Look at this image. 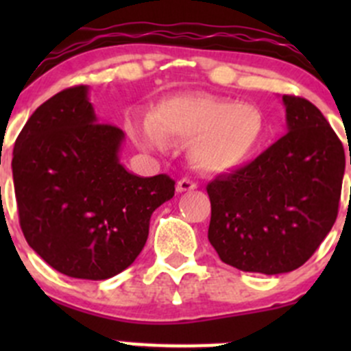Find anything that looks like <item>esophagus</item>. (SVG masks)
<instances>
[{"label":"esophagus","instance_id":"esophagus-1","mask_svg":"<svg viewBox=\"0 0 351 351\" xmlns=\"http://www.w3.org/2000/svg\"><path fill=\"white\" fill-rule=\"evenodd\" d=\"M197 189V183L190 178H182L176 183V192H192V190Z\"/></svg>","mask_w":351,"mask_h":351}]
</instances>
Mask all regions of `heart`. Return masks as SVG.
I'll use <instances>...</instances> for the list:
<instances>
[{"instance_id": "heart-1", "label": "heart", "mask_w": 351, "mask_h": 351, "mask_svg": "<svg viewBox=\"0 0 351 351\" xmlns=\"http://www.w3.org/2000/svg\"><path fill=\"white\" fill-rule=\"evenodd\" d=\"M265 120L253 105L208 95H186L162 101L149 117L144 139L149 146L192 141L190 162L204 173H226L243 166L261 144Z\"/></svg>"}]
</instances>
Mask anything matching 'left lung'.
<instances>
[{"label": "left lung", "mask_w": 351, "mask_h": 351, "mask_svg": "<svg viewBox=\"0 0 351 351\" xmlns=\"http://www.w3.org/2000/svg\"><path fill=\"white\" fill-rule=\"evenodd\" d=\"M282 100L289 132L207 185L208 241L224 263L243 271L277 275L302 267L338 215L341 141L309 100L292 95Z\"/></svg>", "instance_id": "8db88e82"}]
</instances>
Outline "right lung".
<instances>
[{
    "label": "right lung",
    "instance_id": "add662e5",
    "mask_svg": "<svg viewBox=\"0 0 351 351\" xmlns=\"http://www.w3.org/2000/svg\"><path fill=\"white\" fill-rule=\"evenodd\" d=\"M123 132L98 122L88 86L35 110L13 147L20 228L32 250L73 278L105 280L134 263L153 212L175 180L132 175L119 161Z\"/></svg>",
    "mask_w": 351,
    "mask_h": 351
}]
</instances>
